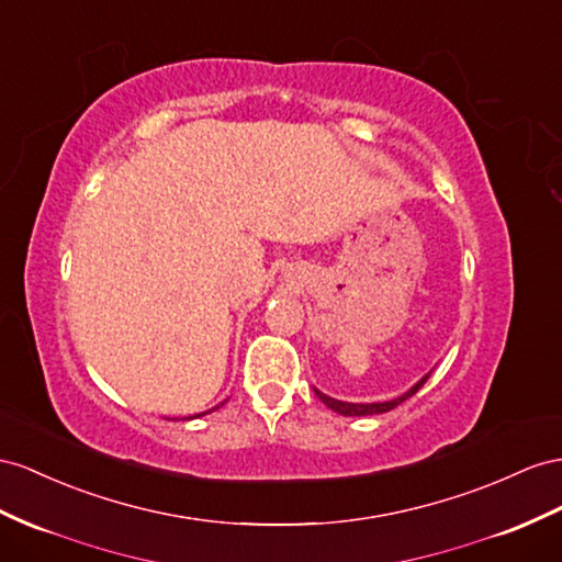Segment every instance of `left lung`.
<instances>
[{"instance_id":"left-lung-1","label":"left lung","mask_w":562,"mask_h":562,"mask_svg":"<svg viewBox=\"0 0 562 562\" xmlns=\"http://www.w3.org/2000/svg\"><path fill=\"white\" fill-rule=\"evenodd\" d=\"M427 378H429V372H427V375H425L418 384H413L404 396H396V398H392V401H382V404H349V401H337V398L327 396V394H323V392H318V390H315V394H318V398L323 401V404H325L327 408H333V411L339 413V415H378V413H386V411L396 408L398 404H404L406 398H411L415 392L420 390V386L427 382Z\"/></svg>"}]
</instances>
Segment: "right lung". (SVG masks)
<instances>
[{
  "mask_svg": "<svg viewBox=\"0 0 562 562\" xmlns=\"http://www.w3.org/2000/svg\"><path fill=\"white\" fill-rule=\"evenodd\" d=\"M215 408H218V406H215ZM201 415H204V413H201ZM196 418H199V415H196Z\"/></svg>",
  "mask_w": 562,
  "mask_h": 562,
  "instance_id": "1",
  "label": "right lung"
}]
</instances>
